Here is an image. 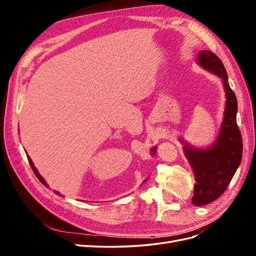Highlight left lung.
<instances>
[{
  "label": "left lung",
  "mask_w": 256,
  "mask_h": 256,
  "mask_svg": "<svg viewBox=\"0 0 256 256\" xmlns=\"http://www.w3.org/2000/svg\"><path fill=\"white\" fill-rule=\"evenodd\" d=\"M198 63L220 76L226 90V110L216 140L206 150L194 148L188 143L184 152L196 175L192 204L203 206L214 202L226 190L242 157V138L237 125V99L232 90L221 60L208 50L200 51Z\"/></svg>",
  "instance_id": "1"
}]
</instances>
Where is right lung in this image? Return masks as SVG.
<instances>
[{
	"mask_svg": "<svg viewBox=\"0 0 256 256\" xmlns=\"http://www.w3.org/2000/svg\"><path fill=\"white\" fill-rule=\"evenodd\" d=\"M152 154H154V152H156V147H152ZM28 162H30V168H32V170H33V172L35 173V175H36V177L38 178V180H40V182L44 184V186H46V187H48V184H47V182H46V180H44V178H42V176H40V173H38V171H37V168H35V166H34V164H33V161L32 160H30V158L28 156ZM54 192H56V194L58 196H60V192H58V191H54Z\"/></svg>",
	"mask_w": 256,
	"mask_h": 256,
	"instance_id": "obj_1",
	"label": "right lung"
}]
</instances>
